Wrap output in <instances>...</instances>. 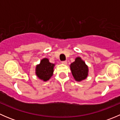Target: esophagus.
<instances>
[{
	"label": "esophagus",
	"mask_w": 120,
	"mask_h": 120,
	"mask_svg": "<svg viewBox=\"0 0 120 120\" xmlns=\"http://www.w3.org/2000/svg\"><path fill=\"white\" fill-rule=\"evenodd\" d=\"M61 63L64 64H67V61H66V60H65V61H61Z\"/></svg>",
	"instance_id": "obj_1"
}]
</instances>
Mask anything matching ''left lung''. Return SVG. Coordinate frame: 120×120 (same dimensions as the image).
I'll return each mask as SVG.
<instances>
[{
  "label": "left lung",
  "instance_id": "left-lung-1",
  "mask_svg": "<svg viewBox=\"0 0 120 120\" xmlns=\"http://www.w3.org/2000/svg\"><path fill=\"white\" fill-rule=\"evenodd\" d=\"M70 68L74 78L77 81L85 79L88 76V66L80 57L76 58L75 61L71 63Z\"/></svg>",
  "mask_w": 120,
  "mask_h": 120
}]
</instances>
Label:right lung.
I'll use <instances>...</instances> for the list:
<instances>
[{
  "mask_svg": "<svg viewBox=\"0 0 120 120\" xmlns=\"http://www.w3.org/2000/svg\"><path fill=\"white\" fill-rule=\"evenodd\" d=\"M54 64L50 63L48 59H43L41 63L37 66L36 74L41 79L44 81L49 80L52 76Z\"/></svg>",
  "mask_w": 120,
  "mask_h": 120,
  "instance_id": "obj_1",
  "label": "right lung"
}]
</instances>
